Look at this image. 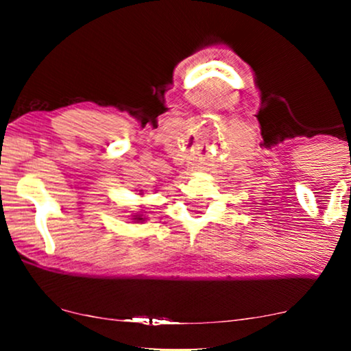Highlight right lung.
<instances>
[{"label":"right lung","mask_w":351,"mask_h":351,"mask_svg":"<svg viewBox=\"0 0 351 351\" xmlns=\"http://www.w3.org/2000/svg\"><path fill=\"white\" fill-rule=\"evenodd\" d=\"M136 220H137V222H142V217H141V215H136Z\"/></svg>","instance_id":"obj_1"}]
</instances>
